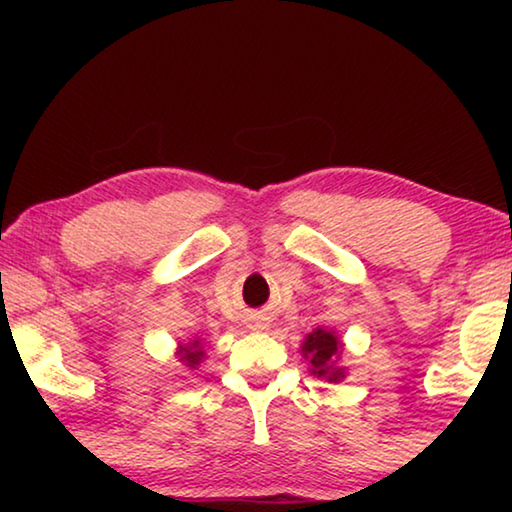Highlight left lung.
Listing matches in <instances>:
<instances>
[{
    "label": "left lung",
    "mask_w": 512,
    "mask_h": 512,
    "mask_svg": "<svg viewBox=\"0 0 512 512\" xmlns=\"http://www.w3.org/2000/svg\"><path fill=\"white\" fill-rule=\"evenodd\" d=\"M343 341L334 329L316 327L314 332L305 336V341L300 345L302 357L309 361V372L318 379H325L329 384H339L345 379L348 370L341 366L343 357Z\"/></svg>",
    "instance_id": "obj_1"
}]
</instances>
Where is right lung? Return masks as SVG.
Returning a JSON list of instances; mask_svg holds the SVG:
<instances>
[{
	"instance_id": "obj_1",
	"label": "right lung",
	"mask_w": 512,
	"mask_h": 512,
	"mask_svg": "<svg viewBox=\"0 0 512 512\" xmlns=\"http://www.w3.org/2000/svg\"><path fill=\"white\" fill-rule=\"evenodd\" d=\"M176 357L189 370H196L203 363V359H205V350H203L201 339H194V341H189V343H180L178 348H176Z\"/></svg>"
}]
</instances>
